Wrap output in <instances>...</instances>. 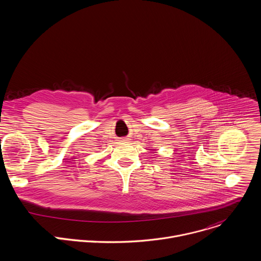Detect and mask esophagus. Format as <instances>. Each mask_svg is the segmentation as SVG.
<instances>
[{"label": "esophagus", "instance_id": "34e87169", "mask_svg": "<svg viewBox=\"0 0 261 261\" xmlns=\"http://www.w3.org/2000/svg\"><path fill=\"white\" fill-rule=\"evenodd\" d=\"M121 140H122V141H127L128 139H127L126 137H123V138H121Z\"/></svg>", "mask_w": 261, "mask_h": 261}]
</instances>
